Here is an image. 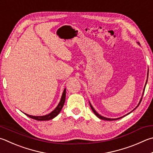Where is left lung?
<instances>
[{
	"instance_id": "left-lung-1",
	"label": "left lung",
	"mask_w": 153,
	"mask_h": 153,
	"mask_svg": "<svg viewBox=\"0 0 153 153\" xmlns=\"http://www.w3.org/2000/svg\"><path fill=\"white\" fill-rule=\"evenodd\" d=\"M138 45H140V43H137ZM148 77H149V71H148V73H147V79H146V84H145V85H144V89H143V95H142V97H141V98H140V102H139V103H138V104L137 105V106L136 107L134 110H132L131 112H129V113H128L127 114H126V115H124V116H122V117H120V118H105V117H104V116H101V115H100L99 114L96 112V111L95 110V109H94V107L92 106V105H91V104H90V102H89V103H90V107H91V110H92V111L94 112V113L95 114H96V116H97V117L98 118H100V119H102V120H118V119H120V118H122L123 117H124V116H126V115H128V114H129L130 113H131L132 112H133V111H134L136 108H137L138 105H139V104H140V103L141 102V100H142V99H143V94H144V90H145V87H146V83H147V81H148Z\"/></svg>"
}]
</instances>
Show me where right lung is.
<instances>
[{
  "instance_id": "right-lung-1",
  "label": "right lung",
  "mask_w": 153,
  "mask_h": 153,
  "mask_svg": "<svg viewBox=\"0 0 153 153\" xmlns=\"http://www.w3.org/2000/svg\"><path fill=\"white\" fill-rule=\"evenodd\" d=\"M65 95H66V89L65 88L64 90H63V92L62 94V98H61L59 103L58 104L57 106L51 112H50L49 114H46V115H44V116H32V115L27 114H25H25L27 116H29V118L35 119V120H51V119L54 118L55 117H56V116L58 114H59V112H61V110H62L63 105H64V103H65Z\"/></svg>"
}]
</instances>
